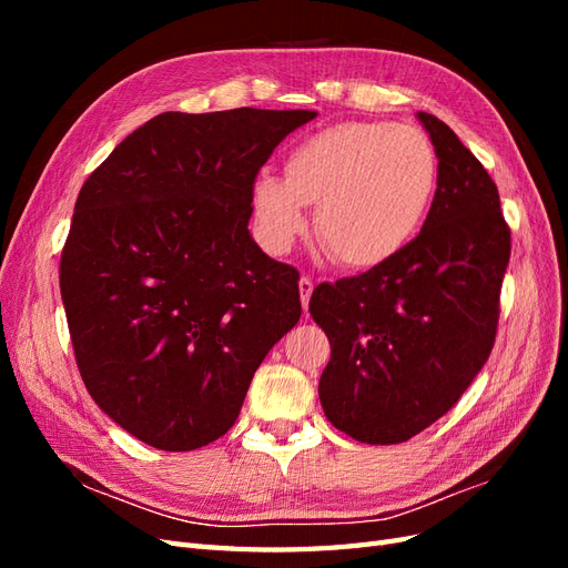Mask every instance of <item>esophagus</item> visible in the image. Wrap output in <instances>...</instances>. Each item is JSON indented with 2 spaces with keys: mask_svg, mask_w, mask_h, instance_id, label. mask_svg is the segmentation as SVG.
Wrapping results in <instances>:
<instances>
[{
  "mask_svg": "<svg viewBox=\"0 0 568 568\" xmlns=\"http://www.w3.org/2000/svg\"><path fill=\"white\" fill-rule=\"evenodd\" d=\"M313 288H315V282H313L311 277H307V274H303L301 282H298V291H301V303H303V311H307V303H311Z\"/></svg>",
  "mask_w": 568,
  "mask_h": 568,
  "instance_id": "34e87169",
  "label": "esophagus"
}]
</instances>
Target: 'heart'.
<instances>
[{"mask_svg": "<svg viewBox=\"0 0 568 568\" xmlns=\"http://www.w3.org/2000/svg\"><path fill=\"white\" fill-rule=\"evenodd\" d=\"M438 189V156L409 125L341 123L305 136L284 156V178L257 173L253 211L267 244L288 248L305 232V205L334 261L372 267L422 230Z\"/></svg>", "mask_w": 568, "mask_h": 568, "instance_id": "1", "label": "heart"}]
</instances>
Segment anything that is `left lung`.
Segmentation results:
<instances>
[{
	"mask_svg": "<svg viewBox=\"0 0 568 568\" xmlns=\"http://www.w3.org/2000/svg\"><path fill=\"white\" fill-rule=\"evenodd\" d=\"M438 189L422 232L386 263L320 284L311 315L332 343L324 415L369 443H405L440 419L493 351L511 232L488 170L432 113Z\"/></svg>",
	"mask_w": 568,
	"mask_h": 568,
	"instance_id": "obj_1",
	"label": "left lung"
}]
</instances>
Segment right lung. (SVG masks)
Listing matches in <instances>:
<instances>
[{"label": "right lung", "instance_id": "add662e5", "mask_svg": "<svg viewBox=\"0 0 568 568\" xmlns=\"http://www.w3.org/2000/svg\"><path fill=\"white\" fill-rule=\"evenodd\" d=\"M315 111H168L84 180L59 265L94 403L151 448L225 436L255 369L301 320L298 270L248 234L251 189Z\"/></svg>", "mask_w": 568, "mask_h": 568}]
</instances>
